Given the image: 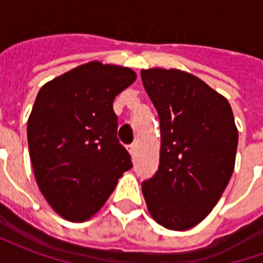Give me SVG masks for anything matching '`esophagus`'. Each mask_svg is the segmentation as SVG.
Here are the masks:
<instances>
[{
	"label": "esophagus",
	"instance_id": "esophagus-1",
	"mask_svg": "<svg viewBox=\"0 0 263 263\" xmlns=\"http://www.w3.org/2000/svg\"><path fill=\"white\" fill-rule=\"evenodd\" d=\"M128 151H129V154H131V156H135V154H137V145H129L128 146Z\"/></svg>",
	"mask_w": 263,
	"mask_h": 263
}]
</instances>
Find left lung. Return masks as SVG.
I'll use <instances>...</instances> for the list:
<instances>
[{"label": "left lung", "instance_id": "left-lung-1", "mask_svg": "<svg viewBox=\"0 0 263 263\" xmlns=\"http://www.w3.org/2000/svg\"><path fill=\"white\" fill-rule=\"evenodd\" d=\"M160 122L158 172L142 182L154 220L167 230L197 226L231 179L238 131L230 103L196 76L171 69L141 71Z\"/></svg>", "mask_w": 263, "mask_h": 263}]
</instances>
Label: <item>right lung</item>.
<instances>
[{
	"mask_svg": "<svg viewBox=\"0 0 263 263\" xmlns=\"http://www.w3.org/2000/svg\"><path fill=\"white\" fill-rule=\"evenodd\" d=\"M135 79L128 67L90 62L37 92L28 120L29 156L41 192L66 220L96 214L132 167L112 103Z\"/></svg>",
	"mask_w": 263,
	"mask_h": 263,
	"instance_id": "obj_1",
	"label": "right lung"
}]
</instances>
